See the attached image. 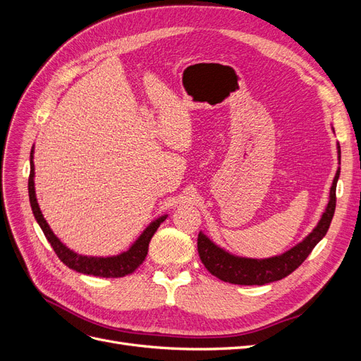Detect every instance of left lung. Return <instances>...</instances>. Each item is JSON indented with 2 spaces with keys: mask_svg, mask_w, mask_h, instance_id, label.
<instances>
[{
  "mask_svg": "<svg viewBox=\"0 0 361 361\" xmlns=\"http://www.w3.org/2000/svg\"><path fill=\"white\" fill-rule=\"evenodd\" d=\"M338 159L341 164L339 143ZM339 175L341 167H338L336 175H334L330 188L329 203L324 212H322L317 227L310 231L302 242L290 247L288 251L269 258L240 257L224 250L222 246L216 245L212 239L207 238L203 231H200L198 233L197 247L202 263L218 279L235 285H264L288 276L291 271H294L303 263L307 255L312 252L317 243L326 235L334 215V209H336V185Z\"/></svg>",
  "mask_w": 361,
  "mask_h": 361,
  "instance_id": "1",
  "label": "left lung"
}]
</instances>
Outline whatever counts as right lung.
Wrapping results in <instances>:
<instances>
[{
  "mask_svg": "<svg viewBox=\"0 0 361 361\" xmlns=\"http://www.w3.org/2000/svg\"><path fill=\"white\" fill-rule=\"evenodd\" d=\"M30 179H28V194H30V203L34 218L39 224L40 228L43 230L47 242L52 245L54 251L59 257V259L68 266V269L76 270L79 273H83V275H92L98 278H122L126 275H130L135 269H137L147 255V247L149 242H151L152 235L155 234L157 228L159 227V224L163 222L169 215L164 214L154 221L149 222V226L140 233V235L135 239L128 250L122 251L116 255H107V257H97V255H82L74 252L73 250L62 243L56 234L52 231V228L49 227L47 221L44 219L39 202H37V194H35V167H34V146L31 149V155H30Z\"/></svg>",
  "mask_w": 361,
  "mask_h": 361,
  "instance_id": "obj_1",
  "label": "right lung"
}]
</instances>
